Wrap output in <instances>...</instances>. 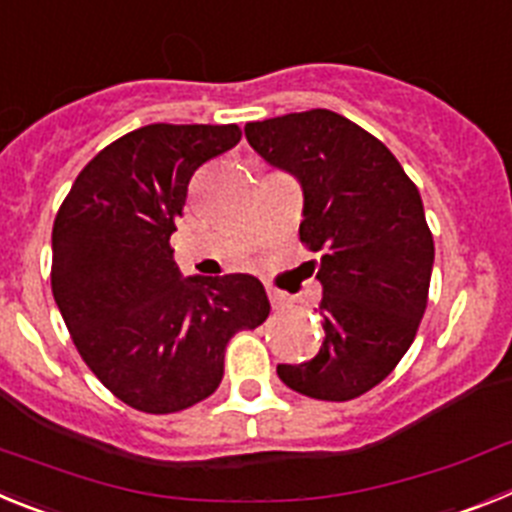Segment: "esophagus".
I'll use <instances>...</instances> for the list:
<instances>
[{"instance_id":"1","label":"esophagus","mask_w":512,"mask_h":512,"mask_svg":"<svg viewBox=\"0 0 512 512\" xmlns=\"http://www.w3.org/2000/svg\"><path fill=\"white\" fill-rule=\"evenodd\" d=\"M266 292H269V302H271V307H274V310H284V307H289V302H292V300H289L287 292H282V289L269 287Z\"/></svg>"}]
</instances>
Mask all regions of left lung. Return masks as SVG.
I'll return each mask as SVG.
<instances>
[{"label": "left lung", "instance_id": "1", "mask_svg": "<svg viewBox=\"0 0 512 512\" xmlns=\"http://www.w3.org/2000/svg\"><path fill=\"white\" fill-rule=\"evenodd\" d=\"M246 140L300 182V238L323 251L325 341L312 361L279 364V379L315 400H354L395 369L425 312L436 251L418 187L382 140L330 110L248 122Z\"/></svg>", "mask_w": 512, "mask_h": 512}]
</instances>
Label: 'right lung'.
I'll use <instances>...</instances> for the list:
<instances>
[{"mask_svg":"<svg viewBox=\"0 0 512 512\" xmlns=\"http://www.w3.org/2000/svg\"><path fill=\"white\" fill-rule=\"evenodd\" d=\"M238 125H146L99 151L53 223L51 287L81 359L140 413H176L223 382L225 346L269 318L251 274L182 277L169 246L189 179Z\"/></svg>","mask_w":512,"mask_h":512,"instance_id":"add662e5","label":"right lung"}]
</instances>
